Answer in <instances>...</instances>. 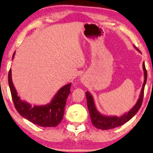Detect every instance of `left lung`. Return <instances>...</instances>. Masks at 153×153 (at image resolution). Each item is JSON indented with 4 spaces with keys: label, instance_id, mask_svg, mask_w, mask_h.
<instances>
[{
    "label": "left lung",
    "instance_id": "obj_1",
    "mask_svg": "<svg viewBox=\"0 0 153 153\" xmlns=\"http://www.w3.org/2000/svg\"><path fill=\"white\" fill-rule=\"evenodd\" d=\"M134 48L136 50L139 51V50L136 46H134ZM143 69L144 72V81L141 91H140L139 98H138L136 104L134 105V106L128 112L124 113L122 116H108L101 114L97 110L93 96L88 91H86V96L87 100V105H88V109L89 111V114H90L91 122H92V124H94L95 127L102 130H108L111 129V128H116L117 126H122V125L125 124L126 122H127L128 121H129L137 113L138 111L139 110L140 108L141 107L143 99L144 88L147 81V71L146 67H145L144 62L143 63Z\"/></svg>",
    "mask_w": 153,
    "mask_h": 153
}]
</instances>
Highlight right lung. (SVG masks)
<instances>
[{
  "label": "right lung",
  "instance_id": "right-lung-1",
  "mask_svg": "<svg viewBox=\"0 0 153 153\" xmlns=\"http://www.w3.org/2000/svg\"><path fill=\"white\" fill-rule=\"evenodd\" d=\"M15 55V52L13 59ZM8 84L16 110L24 118L42 127L56 126L61 122L64 116L67 98L71 92V83L59 88L51 102L45 105H32L27 101L21 100L13 83L11 69L8 74Z\"/></svg>",
  "mask_w": 153,
  "mask_h": 153
}]
</instances>
